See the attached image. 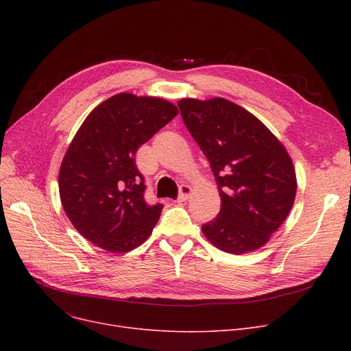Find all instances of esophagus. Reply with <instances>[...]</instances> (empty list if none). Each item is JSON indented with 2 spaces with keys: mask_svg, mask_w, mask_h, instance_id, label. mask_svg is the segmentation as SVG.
Masks as SVG:
<instances>
[{
  "mask_svg": "<svg viewBox=\"0 0 351 351\" xmlns=\"http://www.w3.org/2000/svg\"><path fill=\"white\" fill-rule=\"evenodd\" d=\"M191 193H192V188L188 186V185H182L179 188V196L176 197V202H185L191 197Z\"/></svg>",
  "mask_w": 351,
  "mask_h": 351,
  "instance_id": "34e87169",
  "label": "esophagus"
}]
</instances>
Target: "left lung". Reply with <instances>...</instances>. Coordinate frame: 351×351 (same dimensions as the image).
Returning <instances> with one entry per match:
<instances>
[{
    "label": "left lung",
    "mask_w": 351,
    "mask_h": 351,
    "mask_svg": "<svg viewBox=\"0 0 351 351\" xmlns=\"http://www.w3.org/2000/svg\"><path fill=\"white\" fill-rule=\"evenodd\" d=\"M178 106L210 163L222 200L202 232L226 253L262 247L285 222L296 196V172L285 146L254 115L228 99L188 98Z\"/></svg>",
    "instance_id": "1"
}]
</instances>
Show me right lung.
Returning a JSON list of instances; mask_svg holds the SVG:
<instances>
[{"label":"right lung","mask_w":351,"mask_h":351,"mask_svg":"<svg viewBox=\"0 0 351 351\" xmlns=\"http://www.w3.org/2000/svg\"><path fill=\"white\" fill-rule=\"evenodd\" d=\"M160 98L118 94L86 117L62 159L58 186L72 225L98 247L125 253L142 245L163 205H147L135 154L178 115Z\"/></svg>","instance_id":"obj_1"}]
</instances>
